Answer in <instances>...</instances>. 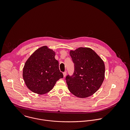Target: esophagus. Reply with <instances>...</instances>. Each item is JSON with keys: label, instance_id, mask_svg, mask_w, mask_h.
<instances>
[{"label": "esophagus", "instance_id": "1", "mask_svg": "<svg viewBox=\"0 0 130 130\" xmlns=\"http://www.w3.org/2000/svg\"><path fill=\"white\" fill-rule=\"evenodd\" d=\"M63 76L65 77V76H66V75H67V72H63Z\"/></svg>", "mask_w": 130, "mask_h": 130}]
</instances>
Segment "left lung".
I'll list each match as a JSON object with an SVG mask.
<instances>
[{"label":"left lung","mask_w":130,"mask_h":130,"mask_svg":"<svg viewBox=\"0 0 130 130\" xmlns=\"http://www.w3.org/2000/svg\"><path fill=\"white\" fill-rule=\"evenodd\" d=\"M70 53L74 69L72 75L66 77L68 89L77 97H89L99 89L104 80V62L90 48L79 47Z\"/></svg>","instance_id":"1"}]
</instances>
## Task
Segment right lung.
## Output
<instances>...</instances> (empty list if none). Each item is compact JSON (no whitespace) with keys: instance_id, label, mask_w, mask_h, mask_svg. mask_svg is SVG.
<instances>
[{"instance_id":"obj_1","label":"right lung","mask_w":130,"mask_h":130,"mask_svg":"<svg viewBox=\"0 0 130 130\" xmlns=\"http://www.w3.org/2000/svg\"><path fill=\"white\" fill-rule=\"evenodd\" d=\"M55 52L46 46L36 50L28 58L23 69V78L32 92L44 94L52 90L56 82L63 77L59 70Z\"/></svg>"}]
</instances>
